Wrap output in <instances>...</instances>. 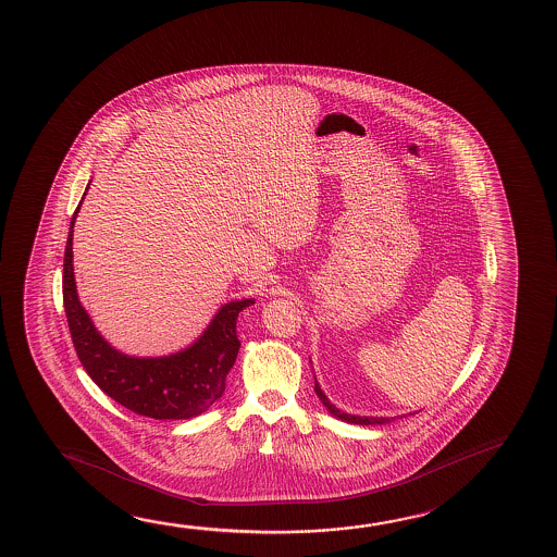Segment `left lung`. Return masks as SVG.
<instances>
[{"instance_id": "1", "label": "left lung", "mask_w": 557, "mask_h": 557, "mask_svg": "<svg viewBox=\"0 0 557 557\" xmlns=\"http://www.w3.org/2000/svg\"><path fill=\"white\" fill-rule=\"evenodd\" d=\"M314 392H317L318 397H320V401L324 403L325 409L332 412L334 417L337 419L345 420V422H351V424H360V426H370V424H385V422H392L394 419H376V417H355V414H347V412L339 411L337 407H335L334 403H330V399L325 397L324 392L320 389V385H318L317 377H314Z\"/></svg>"}]
</instances>
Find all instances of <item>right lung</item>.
<instances>
[{"mask_svg":"<svg viewBox=\"0 0 557 557\" xmlns=\"http://www.w3.org/2000/svg\"><path fill=\"white\" fill-rule=\"evenodd\" d=\"M77 214L78 206L71 218L63 257V307L71 339L88 376L113 401L143 417L185 420L208 411L225 392V376L239 352L237 317L255 299L223 305L205 334L183 351L154 359L123 355L98 334L78 302L73 274V225Z\"/></svg>","mask_w":557,"mask_h":557,"instance_id":"right-lung-1","label":"right lung"}]
</instances>
